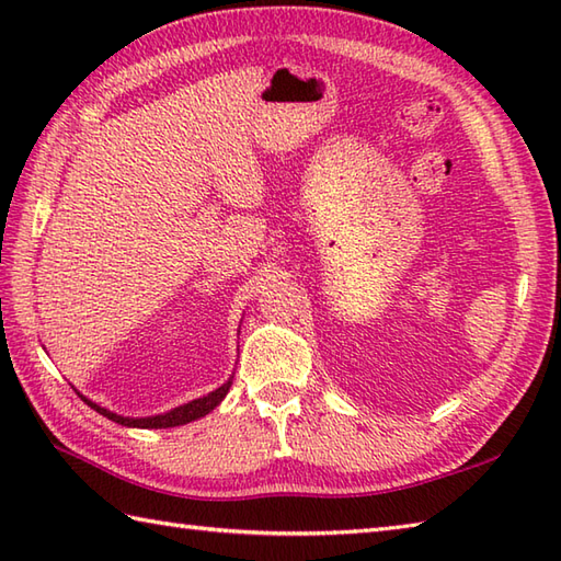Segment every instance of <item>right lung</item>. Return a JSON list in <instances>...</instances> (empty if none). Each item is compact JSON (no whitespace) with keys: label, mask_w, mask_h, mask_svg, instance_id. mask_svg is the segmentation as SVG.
Segmentation results:
<instances>
[{"label":"right lung","mask_w":561,"mask_h":561,"mask_svg":"<svg viewBox=\"0 0 561 561\" xmlns=\"http://www.w3.org/2000/svg\"><path fill=\"white\" fill-rule=\"evenodd\" d=\"M229 388H231V378L226 380V383H224L221 388L211 390L209 396H205V398H197V400H193V402L181 404V408H175V410L165 412V414L139 416V420H133V416L115 414V412L101 408V404L91 402L89 398H83V396H81V400L87 402L91 410H96L99 414L108 416V420H113V422H117V424H123V426H137V428H169V426H181V424H187V422H195V420H199V416L209 414V412H211L214 408H217V404L226 398V392H229Z\"/></svg>","instance_id":"1"}]
</instances>
